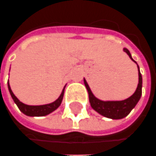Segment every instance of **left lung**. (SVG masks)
<instances>
[{
    "mask_svg": "<svg viewBox=\"0 0 156 156\" xmlns=\"http://www.w3.org/2000/svg\"><path fill=\"white\" fill-rule=\"evenodd\" d=\"M123 51L129 56L130 58L133 60L135 64H137V62L132 58V55H131L130 51H128V49L124 47ZM137 70H138V84H137V89L132 96L129 97L128 98H126L124 100H101V99L94 96V94L92 93L91 89L89 87L87 80H86V79H84V84L87 87V92H88L89 102H90V105L92 106V109L101 115L109 118V119H112V120H120V119L127 116L129 115V113L132 111V109H134V107L137 105L142 95L143 79H142V75L140 73V69H139L138 65H137Z\"/></svg>",
    "mask_w": 156,
    "mask_h": 156,
    "instance_id": "obj_1",
    "label": "left lung"
}]
</instances>
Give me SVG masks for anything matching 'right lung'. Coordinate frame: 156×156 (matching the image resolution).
I'll use <instances>...</instances> for the list:
<instances>
[{
    "instance_id": "1",
    "label": "right lung",
    "mask_w": 156,
    "mask_h": 156,
    "mask_svg": "<svg viewBox=\"0 0 156 156\" xmlns=\"http://www.w3.org/2000/svg\"><path fill=\"white\" fill-rule=\"evenodd\" d=\"M7 86H8L9 92H10L11 96L12 98L14 103L19 107L20 111L23 113L24 115H28V116H45V115H47L51 114V112H53L54 110H56L59 107L61 103H62L63 98H64V89H65V87H66V85H65L63 91L61 92V94H60V96L58 98V99H56L52 103L42 105H28L23 104L22 102H20L19 98L13 94V92H12L10 87V85H9V80H7Z\"/></svg>"
}]
</instances>
